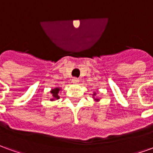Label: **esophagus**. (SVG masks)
<instances>
[{
  "label": "esophagus",
  "mask_w": 153,
  "mask_h": 153,
  "mask_svg": "<svg viewBox=\"0 0 153 153\" xmlns=\"http://www.w3.org/2000/svg\"><path fill=\"white\" fill-rule=\"evenodd\" d=\"M71 81H72V83H74V84H77V83L79 82V79H77V78H73Z\"/></svg>",
  "instance_id": "1"
}]
</instances>
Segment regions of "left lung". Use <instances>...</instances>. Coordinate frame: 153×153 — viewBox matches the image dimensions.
I'll return each instance as SVG.
<instances>
[{
    "label": "left lung",
    "mask_w": 153,
    "mask_h": 153,
    "mask_svg": "<svg viewBox=\"0 0 153 153\" xmlns=\"http://www.w3.org/2000/svg\"><path fill=\"white\" fill-rule=\"evenodd\" d=\"M93 98H94V100H95V101H96V102H99V98H98V97H95V96H96V95H97V93H93Z\"/></svg>",
    "instance_id": "left-lung-1"
}]
</instances>
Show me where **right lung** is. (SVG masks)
Returning <instances> with one entry per match:
<instances>
[{
	"instance_id": "obj_1",
	"label": "right lung",
	"mask_w": 153,
	"mask_h": 153,
	"mask_svg": "<svg viewBox=\"0 0 153 153\" xmlns=\"http://www.w3.org/2000/svg\"><path fill=\"white\" fill-rule=\"evenodd\" d=\"M61 90L60 88H52L51 90V101H55V100H57L60 98L59 97V93L60 91Z\"/></svg>"
}]
</instances>
